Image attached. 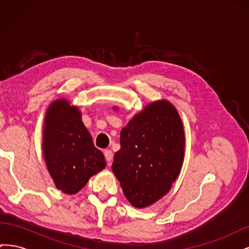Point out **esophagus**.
<instances>
[{"instance_id": "esophagus-1", "label": "esophagus", "mask_w": 249, "mask_h": 249, "mask_svg": "<svg viewBox=\"0 0 249 249\" xmlns=\"http://www.w3.org/2000/svg\"><path fill=\"white\" fill-rule=\"evenodd\" d=\"M104 155H105V158H106L107 162L110 164L111 161H112V159H113V153L111 152L110 149H106V150H105V152H104Z\"/></svg>"}]
</instances>
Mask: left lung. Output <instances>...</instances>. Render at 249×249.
Returning <instances> with one entry per match:
<instances>
[{
  "label": "left lung",
  "instance_id": "obj_1",
  "mask_svg": "<svg viewBox=\"0 0 249 249\" xmlns=\"http://www.w3.org/2000/svg\"><path fill=\"white\" fill-rule=\"evenodd\" d=\"M120 149L112 171L134 207L145 208L163 197L182 169L184 127L168 101L149 104L120 133Z\"/></svg>",
  "mask_w": 249,
  "mask_h": 249
}]
</instances>
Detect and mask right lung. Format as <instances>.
I'll use <instances>...</instances> for the list:
<instances>
[{"label": "right lung", "mask_w": 249, "mask_h": 249, "mask_svg": "<svg viewBox=\"0 0 249 249\" xmlns=\"http://www.w3.org/2000/svg\"><path fill=\"white\" fill-rule=\"evenodd\" d=\"M42 152L55 186L76 194L89 178L106 167L103 153L82 123L81 112L69 101L53 102L46 113Z\"/></svg>", "instance_id": "add662e5"}]
</instances>
